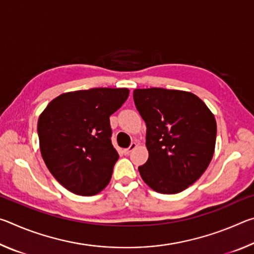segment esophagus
<instances>
[{"instance_id": "1", "label": "esophagus", "mask_w": 254, "mask_h": 254, "mask_svg": "<svg viewBox=\"0 0 254 254\" xmlns=\"http://www.w3.org/2000/svg\"><path fill=\"white\" fill-rule=\"evenodd\" d=\"M136 147H137V144H136L135 142H132V143L130 144V147L123 150V152H124V154H130Z\"/></svg>"}]
</instances>
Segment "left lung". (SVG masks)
<instances>
[{
    "instance_id": "obj_1",
    "label": "left lung",
    "mask_w": 254,
    "mask_h": 254,
    "mask_svg": "<svg viewBox=\"0 0 254 254\" xmlns=\"http://www.w3.org/2000/svg\"><path fill=\"white\" fill-rule=\"evenodd\" d=\"M133 100L147 126L148 161L143 182L160 194H177L207 169L216 141V121L195 94L166 88L134 89Z\"/></svg>"
}]
</instances>
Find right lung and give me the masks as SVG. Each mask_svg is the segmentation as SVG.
<instances>
[{
	"mask_svg": "<svg viewBox=\"0 0 254 254\" xmlns=\"http://www.w3.org/2000/svg\"><path fill=\"white\" fill-rule=\"evenodd\" d=\"M127 88H91L51 101L38 120L40 151L56 180L76 195L93 196L109 185L119 153L110 117Z\"/></svg>",
	"mask_w": 254,
	"mask_h": 254,
	"instance_id": "obj_1",
	"label": "right lung"
}]
</instances>
